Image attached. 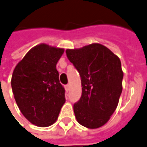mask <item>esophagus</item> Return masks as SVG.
I'll use <instances>...</instances> for the list:
<instances>
[{
    "mask_svg": "<svg viewBox=\"0 0 147 147\" xmlns=\"http://www.w3.org/2000/svg\"><path fill=\"white\" fill-rule=\"evenodd\" d=\"M65 90H66V91L68 92V91H69V89H70V86H69V85H65Z\"/></svg>",
    "mask_w": 147,
    "mask_h": 147,
    "instance_id": "esophagus-1",
    "label": "esophagus"
}]
</instances>
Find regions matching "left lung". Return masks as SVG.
<instances>
[{
    "label": "left lung",
    "instance_id": "1",
    "mask_svg": "<svg viewBox=\"0 0 147 147\" xmlns=\"http://www.w3.org/2000/svg\"><path fill=\"white\" fill-rule=\"evenodd\" d=\"M66 54L81 77L82 96L73 107L77 121L88 129L100 128L115 112L122 91L120 59L100 43L67 49Z\"/></svg>",
    "mask_w": 147,
    "mask_h": 147
}]
</instances>
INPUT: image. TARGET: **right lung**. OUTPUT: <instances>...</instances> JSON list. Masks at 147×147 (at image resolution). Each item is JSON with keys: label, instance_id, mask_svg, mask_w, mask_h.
Returning <instances> with one entry per match:
<instances>
[{"label": "right lung", "instance_id": "1", "mask_svg": "<svg viewBox=\"0 0 147 147\" xmlns=\"http://www.w3.org/2000/svg\"><path fill=\"white\" fill-rule=\"evenodd\" d=\"M64 49L41 43L32 47L13 71L11 88L22 114L31 123L48 127L65 102L56 68Z\"/></svg>", "mask_w": 147, "mask_h": 147}]
</instances>
